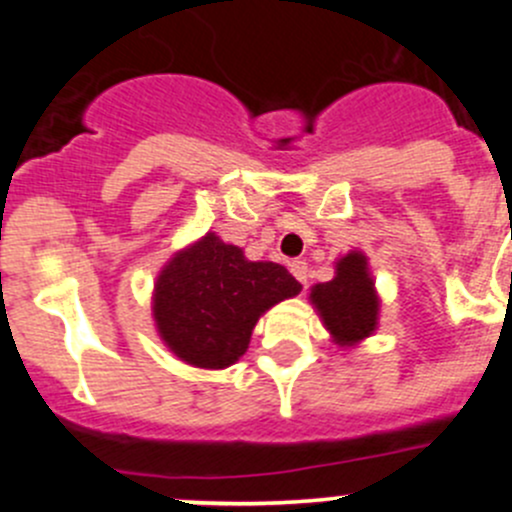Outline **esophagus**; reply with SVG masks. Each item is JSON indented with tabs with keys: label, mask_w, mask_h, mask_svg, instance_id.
Returning <instances> with one entry per match:
<instances>
[{
	"label": "esophagus",
	"mask_w": 512,
	"mask_h": 512,
	"mask_svg": "<svg viewBox=\"0 0 512 512\" xmlns=\"http://www.w3.org/2000/svg\"><path fill=\"white\" fill-rule=\"evenodd\" d=\"M289 272H292V275L297 277V280L302 282V285H307V272H309L307 262H304V260H292V262H289Z\"/></svg>",
	"instance_id": "34e87169"
}]
</instances>
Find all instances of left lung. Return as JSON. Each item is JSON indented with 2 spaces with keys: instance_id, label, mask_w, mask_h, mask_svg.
<instances>
[{
  "instance_id": "1",
  "label": "left lung",
  "mask_w": 512,
  "mask_h": 512,
  "mask_svg": "<svg viewBox=\"0 0 512 512\" xmlns=\"http://www.w3.org/2000/svg\"><path fill=\"white\" fill-rule=\"evenodd\" d=\"M312 302L339 344H356L369 337L376 327L379 299L366 272V257L359 252L342 257L337 262V277L312 289Z\"/></svg>"
}]
</instances>
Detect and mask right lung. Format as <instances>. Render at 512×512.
<instances>
[{"label": "right lung", "mask_w": 512, "mask_h": 512, "mask_svg": "<svg viewBox=\"0 0 512 512\" xmlns=\"http://www.w3.org/2000/svg\"><path fill=\"white\" fill-rule=\"evenodd\" d=\"M299 289L282 265L245 260L240 247L210 232L163 267L153 314L180 359L225 369L245 354L260 314Z\"/></svg>", "instance_id": "add662e5"}]
</instances>
